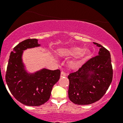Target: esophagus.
I'll return each instance as SVG.
<instances>
[{"mask_svg":"<svg viewBox=\"0 0 123 123\" xmlns=\"http://www.w3.org/2000/svg\"><path fill=\"white\" fill-rule=\"evenodd\" d=\"M66 76V73L65 72L62 71L61 73V77H65V76Z\"/></svg>","mask_w":123,"mask_h":123,"instance_id":"obj_1","label":"esophagus"}]
</instances>
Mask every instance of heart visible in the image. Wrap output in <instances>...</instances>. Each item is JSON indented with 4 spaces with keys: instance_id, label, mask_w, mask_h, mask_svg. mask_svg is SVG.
Returning a JSON list of instances; mask_svg holds the SVG:
<instances>
[{
    "instance_id": "1",
    "label": "heart",
    "mask_w": 123,
    "mask_h": 123,
    "mask_svg": "<svg viewBox=\"0 0 123 123\" xmlns=\"http://www.w3.org/2000/svg\"><path fill=\"white\" fill-rule=\"evenodd\" d=\"M81 51V49L79 47H73L69 51V53L70 54L72 55H76L80 53V52H81V53L80 52V53L79 54V58L77 60H76L75 61H73L72 62L70 63V66L72 68H76L79 67L80 65L81 64V62L84 60H85L88 56V52L87 50H84L82 51Z\"/></svg>"
}]
</instances>
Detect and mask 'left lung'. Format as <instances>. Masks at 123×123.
Segmentation results:
<instances>
[{
  "label": "left lung",
  "mask_w": 123,
  "mask_h": 123,
  "mask_svg": "<svg viewBox=\"0 0 123 123\" xmlns=\"http://www.w3.org/2000/svg\"><path fill=\"white\" fill-rule=\"evenodd\" d=\"M94 44L100 47L98 55L68 76L69 80V98L77 105H89L99 101L112 81L111 54L102 45Z\"/></svg>",
  "instance_id": "obj_1"
}]
</instances>
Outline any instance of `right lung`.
I'll return each instance as SVG.
<instances>
[{
	"mask_svg": "<svg viewBox=\"0 0 123 123\" xmlns=\"http://www.w3.org/2000/svg\"><path fill=\"white\" fill-rule=\"evenodd\" d=\"M37 39L25 40L11 52L6 73V81L13 97L21 104L37 106L50 98L53 87L60 78L61 71L47 69L33 74L27 73L22 61L23 51L38 47Z\"/></svg>",
	"mask_w": 123,
	"mask_h": 123,
	"instance_id": "right-lung-1",
	"label": "right lung"
}]
</instances>
